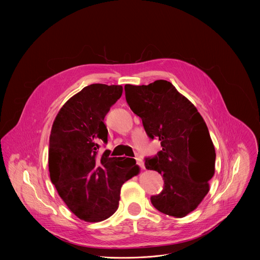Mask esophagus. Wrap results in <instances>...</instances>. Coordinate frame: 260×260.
<instances>
[{"label": "esophagus", "mask_w": 260, "mask_h": 260, "mask_svg": "<svg viewBox=\"0 0 260 260\" xmlns=\"http://www.w3.org/2000/svg\"><path fill=\"white\" fill-rule=\"evenodd\" d=\"M136 160H137V165H138L141 169H145L144 161H143V159H142L140 156H137V157H136Z\"/></svg>", "instance_id": "obj_1"}]
</instances>
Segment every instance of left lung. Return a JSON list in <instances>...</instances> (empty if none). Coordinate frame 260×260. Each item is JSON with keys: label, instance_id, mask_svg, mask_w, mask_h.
I'll return each mask as SVG.
<instances>
[{"label": "left lung", "instance_id": "left-lung-1", "mask_svg": "<svg viewBox=\"0 0 260 260\" xmlns=\"http://www.w3.org/2000/svg\"><path fill=\"white\" fill-rule=\"evenodd\" d=\"M125 99L150 139L162 149L145 158L147 170L162 175L164 189L150 198L159 212L184 217L209 192L216 153L209 129L194 105L166 80L124 86Z\"/></svg>", "mask_w": 260, "mask_h": 260}]
</instances>
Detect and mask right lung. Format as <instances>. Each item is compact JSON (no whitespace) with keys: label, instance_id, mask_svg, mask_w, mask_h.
Listing matches in <instances>:
<instances>
[{"label":"right lung","instance_id":"1","mask_svg":"<svg viewBox=\"0 0 260 260\" xmlns=\"http://www.w3.org/2000/svg\"><path fill=\"white\" fill-rule=\"evenodd\" d=\"M121 94V85L90 84L61 107L52 124L51 182L68 208L87 222L112 216L122 184L139 173L134 158L109 157L108 150L98 154L100 144L108 142L104 118Z\"/></svg>","mask_w":260,"mask_h":260}]
</instances>
